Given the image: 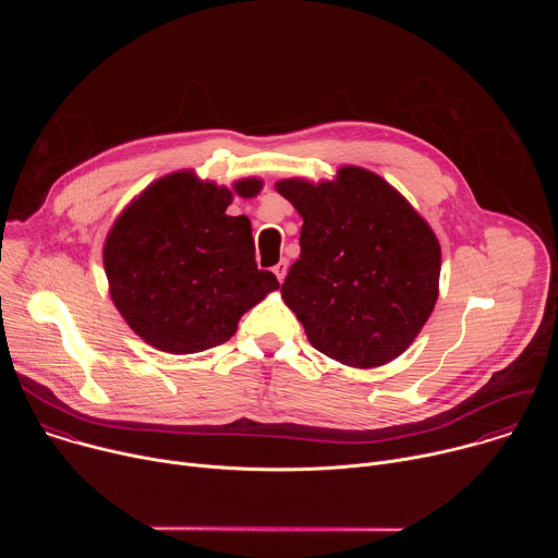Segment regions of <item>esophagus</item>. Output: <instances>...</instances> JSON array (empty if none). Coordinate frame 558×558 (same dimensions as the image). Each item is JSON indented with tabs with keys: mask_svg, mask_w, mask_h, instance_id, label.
Wrapping results in <instances>:
<instances>
[{
	"mask_svg": "<svg viewBox=\"0 0 558 558\" xmlns=\"http://www.w3.org/2000/svg\"><path fill=\"white\" fill-rule=\"evenodd\" d=\"M287 267H289V263H287V258H282L276 267H274V274H276V278L282 282L284 280V276H287Z\"/></svg>",
	"mask_w": 558,
	"mask_h": 558,
	"instance_id": "esophagus-1",
	"label": "esophagus"
}]
</instances>
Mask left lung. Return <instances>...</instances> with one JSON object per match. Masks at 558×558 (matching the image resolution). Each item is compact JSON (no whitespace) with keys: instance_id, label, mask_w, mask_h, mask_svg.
Segmentation results:
<instances>
[{"instance_id":"left-lung-1","label":"left lung","mask_w":558,"mask_h":558,"mask_svg":"<svg viewBox=\"0 0 558 558\" xmlns=\"http://www.w3.org/2000/svg\"><path fill=\"white\" fill-rule=\"evenodd\" d=\"M276 192L302 216L300 258L280 293L311 347L353 368L400 357L439 295L441 247L426 218L357 166L331 181L282 179Z\"/></svg>"}]
</instances>
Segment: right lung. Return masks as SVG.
<instances>
[{
  "label": "right lung",
  "instance_id": "add662e5",
  "mask_svg": "<svg viewBox=\"0 0 558 558\" xmlns=\"http://www.w3.org/2000/svg\"><path fill=\"white\" fill-rule=\"evenodd\" d=\"M260 190L256 177L225 187L181 170L149 183L117 216L104 245L108 291L143 342L174 355L214 349L280 289L256 265L250 218L227 214L233 196Z\"/></svg>",
  "mask_w": 558,
  "mask_h": 558
}]
</instances>
